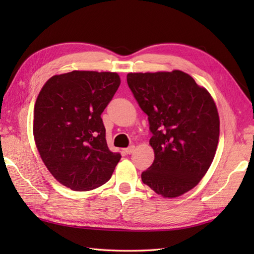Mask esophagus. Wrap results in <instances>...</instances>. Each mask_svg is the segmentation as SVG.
<instances>
[{
    "mask_svg": "<svg viewBox=\"0 0 254 254\" xmlns=\"http://www.w3.org/2000/svg\"><path fill=\"white\" fill-rule=\"evenodd\" d=\"M134 149H135V146H133V145H131V146L124 148L123 150H124V153H126L127 155H130V154H132L134 152Z\"/></svg>",
    "mask_w": 254,
    "mask_h": 254,
    "instance_id": "34e87169",
    "label": "esophagus"
}]
</instances>
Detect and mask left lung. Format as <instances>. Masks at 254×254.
<instances>
[{
    "label": "left lung",
    "mask_w": 254,
    "mask_h": 254,
    "mask_svg": "<svg viewBox=\"0 0 254 254\" xmlns=\"http://www.w3.org/2000/svg\"><path fill=\"white\" fill-rule=\"evenodd\" d=\"M127 85L148 116L153 165L142 181L165 197L190 191L206 174L219 138L217 108L208 91L182 71L128 73Z\"/></svg>",
    "instance_id": "obj_1"
}]
</instances>
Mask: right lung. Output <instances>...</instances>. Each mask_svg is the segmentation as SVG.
Masks as SVG:
<instances>
[{
	"label": "right lung",
	"instance_id": "obj_1",
	"mask_svg": "<svg viewBox=\"0 0 254 254\" xmlns=\"http://www.w3.org/2000/svg\"><path fill=\"white\" fill-rule=\"evenodd\" d=\"M120 83L117 73L73 71L48 79L38 95L37 149L51 175L73 191L104 185L121 158L108 148L101 119Z\"/></svg>",
	"mask_w": 254,
	"mask_h": 254
}]
</instances>
